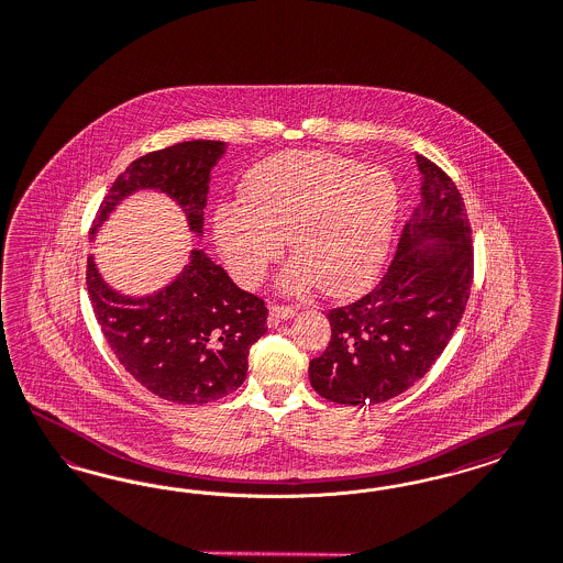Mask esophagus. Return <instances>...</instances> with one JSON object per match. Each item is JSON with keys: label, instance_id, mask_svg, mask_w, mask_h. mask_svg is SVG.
<instances>
[{"label": "esophagus", "instance_id": "obj_1", "mask_svg": "<svg viewBox=\"0 0 563 563\" xmlns=\"http://www.w3.org/2000/svg\"><path fill=\"white\" fill-rule=\"evenodd\" d=\"M295 316V308L292 306H285V303H272L271 306V322H278V320H289Z\"/></svg>", "mask_w": 563, "mask_h": 563}]
</instances>
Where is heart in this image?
<instances>
[{"label":"heart","mask_w":563,"mask_h":563,"mask_svg":"<svg viewBox=\"0 0 563 563\" xmlns=\"http://www.w3.org/2000/svg\"><path fill=\"white\" fill-rule=\"evenodd\" d=\"M241 195L243 203L213 212L218 247L241 283L264 278L283 236L297 260L283 280L289 291L318 283L327 295H350L380 268L397 213L387 170L332 152H285L253 166Z\"/></svg>","instance_id":"heart-1"}]
</instances>
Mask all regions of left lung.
I'll list each match as a JSON object with an SVG mask.
<instances>
[{"mask_svg":"<svg viewBox=\"0 0 563 563\" xmlns=\"http://www.w3.org/2000/svg\"><path fill=\"white\" fill-rule=\"evenodd\" d=\"M422 197L372 291L327 313L330 341L310 362L313 390L334 404L376 406L418 383L457 329L474 278L464 199L451 176L418 155ZM427 238L441 244L416 249Z\"/></svg>","mask_w":563,"mask_h":563,"instance_id":"8db88e82","label":"left lung"}]
</instances>
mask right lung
Returning <instances> with one entry per match:
<instances>
[{"label": "right lung", "mask_w": 563, "mask_h": 563, "mask_svg": "<svg viewBox=\"0 0 563 563\" xmlns=\"http://www.w3.org/2000/svg\"><path fill=\"white\" fill-rule=\"evenodd\" d=\"M222 141H185L141 155L118 175L91 224L101 222L136 189H159L185 208L191 231L201 233L208 180ZM87 291L98 324L118 362L157 397L201 406L243 385L253 343L268 330V308L241 291L229 274L201 252L170 287L143 299L112 291L87 260Z\"/></svg>", "instance_id": "1"}]
</instances>
